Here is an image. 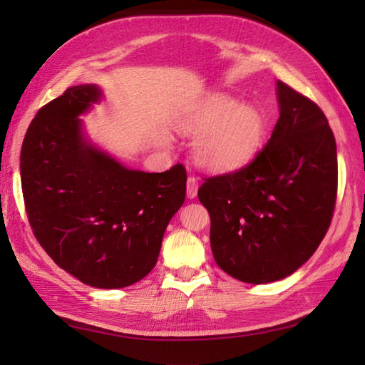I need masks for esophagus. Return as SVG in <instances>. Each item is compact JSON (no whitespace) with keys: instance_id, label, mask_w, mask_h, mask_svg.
I'll return each mask as SVG.
<instances>
[{"instance_id":"1","label":"esophagus","mask_w":365,"mask_h":365,"mask_svg":"<svg viewBox=\"0 0 365 365\" xmlns=\"http://www.w3.org/2000/svg\"><path fill=\"white\" fill-rule=\"evenodd\" d=\"M197 190H199V183L195 177H190L187 182V196L188 199H195L197 196Z\"/></svg>"}]
</instances>
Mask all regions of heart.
Here are the masks:
<instances>
[{"label": "heart", "mask_w": 365, "mask_h": 365, "mask_svg": "<svg viewBox=\"0 0 365 365\" xmlns=\"http://www.w3.org/2000/svg\"><path fill=\"white\" fill-rule=\"evenodd\" d=\"M175 130L183 136H196L191 153L200 169L229 174L257 157L265 143L268 120L257 106L215 94L182 115Z\"/></svg>", "instance_id": "obj_1"}]
</instances>
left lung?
<instances>
[{
	"mask_svg": "<svg viewBox=\"0 0 365 365\" xmlns=\"http://www.w3.org/2000/svg\"><path fill=\"white\" fill-rule=\"evenodd\" d=\"M276 94L279 119L263 150L197 191L210 213L215 262L247 284L281 281L311 259L336 205L337 149L327 115L282 81Z\"/></svg>",
	"mask_w": 365,
	"mask_h": 365,
	"instance_id": "obj_1",
	"label": "left lung"
}]
</instances>
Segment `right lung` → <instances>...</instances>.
I'll list each match as a JSON object with an SVG mask.
<instances>
[{
	"mask_svg": "<svg viewBox=\"0 0 365 365\" xmlns=\"http://www.w3.org/2000/svg\"><path fill=\"white\" fill-rule=\"evenodd\" d=\"M102 97L96 84H80L38 110L21 145V190L34 235L58 267L91 287L122 289L157 263L187 173L130 169L92 143L80 115Z\"/></svg>",
	"mask_w": 365,
	"mask_h": 365,
	"instance_id": "add662e5",
	"label": "right lung"
}]
</instances>
